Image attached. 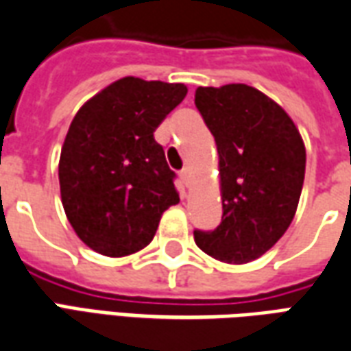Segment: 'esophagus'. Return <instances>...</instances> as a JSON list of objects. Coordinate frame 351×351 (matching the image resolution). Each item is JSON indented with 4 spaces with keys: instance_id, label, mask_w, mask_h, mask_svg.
I'll list each match as a JSON object with an SVG mask.
<instances>
[{
    "instance_id": "34e87169",
    "label": "esophagus",
    "mask_w": 351,
    "mask_h": 351,
    "mask_svg": "<svg viewBox=\"0 0 351 351\" xmlns=\"http://www.w3.org/2000/svg\"><path fill=\"white\" fill-rule=\"evenodd\" d=\"M180 180H182V184L188 188L191 182V169L190 167H184L182 171H180Z\"/></svg>"
}]
</instances>
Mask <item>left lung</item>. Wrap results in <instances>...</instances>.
<instances>
[{"label":"left lung","mask_w":351,"mask_h":351,"mask_svg":"<svg viewBox=\"0 0 351 351\" xmlns=\"http://www.w3.org/2000/svg\"><path fill=\"white\" fill-rule=\"evenodd\" d=\"M195 107L220 158L221 221L193 231L201 250L243 265L278 243L301 197L306 150L293 120L278 103L246 84L199 86Z\"/></svg>","instance_id":"obj_1"}]
</instances>
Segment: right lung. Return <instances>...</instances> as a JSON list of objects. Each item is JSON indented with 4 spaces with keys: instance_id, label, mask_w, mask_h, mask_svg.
Here are the masks:
<instances>
[{
    "instance_id": "obj_1",
    "label": "right lung",
    "mask_w": 351,
    "mask_h": 351,
    "mask_svg": "<svg viewBox=\"0 0 351 351\" xmlns=\"http://www.w3.org/2000/svg\"><path fill=\"white\" fill-rule=\"evenodd\" d=\"M184 84L123 77L86 101L60 156L65 216L82 243L108 258L143 250L180 197L154 131L180 105Z\"/></svg>"
}]
</instances>
